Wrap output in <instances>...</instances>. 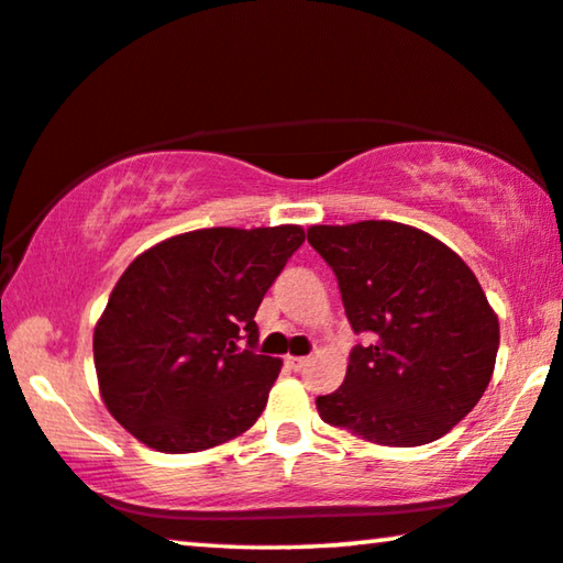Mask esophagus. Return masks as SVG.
<instances>
[{
	"instance_id": "esophagus-1",
	"label": "esophagus",
	"mask_w": 563,
	"mask_h": 563,
	"mask_svg": "<svg viewBox=\"0 0 563 563\" xmlns=\"http://www.w3.org/2000/svg\"><path fill=\"white\" fill-rule=\"evenodd\" d=\"M285 363H288L292 371H302L308 365V358H300V355H288V358H285Z\"/></svg>"
}]
</instances>
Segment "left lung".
<instances>
[{
    "label": "left lung",
    "instance_id": "left-lung-1",
    "mask_svg": "<svg viewBox=\"0 0 563 563\" xmlns=\"http://www.w3.org/2000/svg\"><path fill=\"white\" fill-rule=\"evenodd\" d=\"M308 243L333 267L355 345L345 380L318 396L328 426L410 449L471 413L494 376L498 316L471 267L413 225L361 220L310 225Z\"/></svg>",
    "mask_w": 563,
    "mask_h": 563
}]
</instances>
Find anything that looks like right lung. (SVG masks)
<instances>
[{"mask_svg": "<svg viewBox=\"0 0 563 563\" xmlns=\"http://www.w3.org/2000/svg\"><path fill=\"white\" fill-rule=\"evenodd\" d=\"M306 230L202 228L140 253L95 325L100 396L114 421L163 453H198L243 435L267 404L280 358L255 341L263 296Z\"/></svg>", "mask_w": 563, "mask_h": 563, "instance_id": "obj_1", "label": "right lung"}]
</instances>
